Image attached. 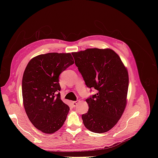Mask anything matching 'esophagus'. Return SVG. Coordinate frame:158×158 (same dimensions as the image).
I'll return each instance as SVG.
<instances>
[{
	"label": "esophagus",
	"mask_w": 158,
	"mask_h": 158,
	"mask_svg": "<svg viewBox=\"0 0 158 158\" xmlns=\"http://www.w3.org/2000/svg\"><path fill=\"white\" fill-rule=\"evenodd\" d=\"M78 103H79V101H78V100H77V101H74V102H72V104H73V107H76V106H77V104H78Z\"/></svg>",
	"instance_id": "1"
}]
</instances>
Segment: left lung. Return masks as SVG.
<instances>
[{
    "label": "left lung",
    "mask_w": 158,
    "mask_h": 158,
    "mask_svg": "<svg viewBox=\"0 0 158 158\" xmlns=\"http://www.w3.org/2000/svg\"><path fill=\"white\" fill-rule=\"evenodd\" d=\"M72 55L86 86L98 92L85 100L89 109L82 115L84 125L93 132H106L116 125L125 109L127 70L119 56L109 49H88Z\"/></svg>",
    "instance_id": "obj_1"
}]
</instances>
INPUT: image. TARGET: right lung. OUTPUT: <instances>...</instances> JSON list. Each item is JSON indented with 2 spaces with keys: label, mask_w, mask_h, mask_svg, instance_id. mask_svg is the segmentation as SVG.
Here are the masks:
<instances>
[{
  "label": "right lung",
  "mask_w": 158,
  "mask_h": 158,
  "mask_svg": "<svg viewBox=\"0 0 158 158\" xmlns=\"http://www.w3.org/2000/svg\"><path fill=\"white\" fill-rule=\"evenodd\" d=\"M74 64L70 53L38 55L28 63L22 78L23 106L38 130L52 134L62 127L70 110L60 99L59 76Z\"/></svg>",
  "instance_id": "1"
}]
</instances>
